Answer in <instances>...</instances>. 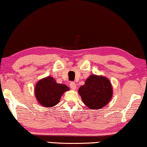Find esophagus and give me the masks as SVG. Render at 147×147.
Returning a JSON list of instances; mask_svg holds the SVG:
<instances>
[{
	"instance_id": "1",
	"label": "esophagus",
	"mask_w": 147,
	"mask_h": 147,
	"mask_svg": "<svg viewBox=\"0 0 147 147\" xmlns=\"http://www.w3.org/2000/svg\"><path fill=\"white\" fill-rule=\"evenodd\" d=\"M70 87H71V89L73 90H75L76 88V85L75 83H74V82H71V83H70Z\"/></svg>"
}]
</instances>
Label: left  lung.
Segmentation results:
<instances>
[{"mask_svg":"<svg viewBox=\"0 0 147 147\" xmlns=\"http://www.w3.org/2000/svg\"><path fill=\"white\" fill-rule=\"evenodd\" d=\"M84 104L90 109H98L106 106L113 95V89L108 78L92 74L85 84L78 89Z\"/></svg>","mask_w":147,"mask_h":147,"instance_id":"8db88e82","label":"left lung"}]
</instances>
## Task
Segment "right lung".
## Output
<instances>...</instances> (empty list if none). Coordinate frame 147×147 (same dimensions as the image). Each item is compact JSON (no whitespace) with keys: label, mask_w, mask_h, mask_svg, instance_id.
<instances>
[{"label":"right lung","mask_w":147,"mask_h":147,"mask_svg":"<svg viewBox=\"0 0 147 147\" xmlns=\"http://www.w3.org/2000/svg\"><path fill=\"white\" fill-rule=\"evenodd\" d=\"M69 88L57 83L51 76L39 80L35 86V96L39 104L45 108H51L58 104L61 96Z\"/></svg>","instance_id":"add662e5"}]
</instances>
